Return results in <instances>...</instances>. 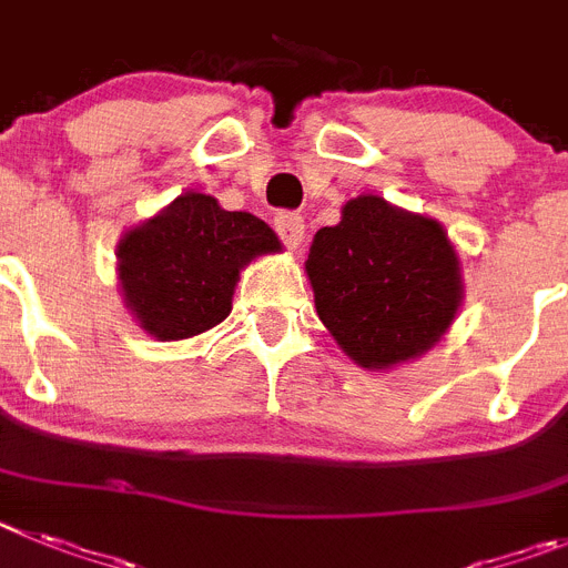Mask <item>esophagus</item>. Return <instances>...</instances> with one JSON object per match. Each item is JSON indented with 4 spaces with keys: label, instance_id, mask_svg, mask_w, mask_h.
<instances>
[{
    "label": "esophagus",
    "instance_id": "esophagus-1",
    "mask_svg": "<svg viewBox=\"0 0 568 568\" xmlns=\"http://www.w3.org/2000/svg\"><path fill=\"white\" fill-rule=\"evenodd\" d=\"M274 232L280 234V240H283L288 248H300V243H303V237H305L303 214L280 212L277 217H274Z\"/></svg>",
    "mask_w": 568,
    "mask_h": 568
}]
</instances>
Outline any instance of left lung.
Wrapping results in <instances>:
<instances>
[{
    "instance_id": "8db88e82",
    "label": "left lung",
    "mask_w": 568,
    "mask_h": 568,
    "mask_svg": "<svg viewBox=\"0 0 568 568\" xmlns=\"http://www.w3.org/2000/svg\"><path fill=\"white\" fill-rule=\"evenodd\" d=\"M305 272L322 325L367 371L430 351L464 296L447 232L379 195L347 201L342 221L314 234Z\"/></svg>"
}]
</instances>
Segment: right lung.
<instances>
[{
    "mask_svg": "<svg viewBox=\"0 0 568 568\" xmlns=\"http://www.w3.org/2000/svg\"><path fill=\"white\" fill-rule=\"evenodd\" d=\"M280 248L260 217L186 192L119 243L124 303L155 339H189L226 320L240 268Z\"/></svg>",
    "mask_w": 568,
    "mask_h": 568,
    "instance_id": "right-lung-1",
    "label": "right lung"
}]
</instances>
